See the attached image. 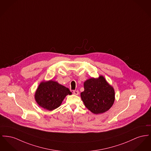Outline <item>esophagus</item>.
Masks as SVG:
<instances>
[{
  "instance_id": "esophagus-1",
  "label": "esophagus",
  "mask_w": 151,
  "mask_h": 151,
  "mask_svg": "<svg viewBox=\"0 0 151 151\" xmlns=\"http://www.w3.org/2000/svg\"><path fill=\"white\" fill-rule=\"evenodd\" d=\"M73 93L75 95H79V91H76V90H74V91H73Z\"/></svg>"
}]
</instances>
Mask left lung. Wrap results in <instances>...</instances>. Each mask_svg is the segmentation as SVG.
Masks as SVG:
<instances>
[{
  "label": "left lung",
  "instance_id": "left-lung-1",
  "mask_svg": "<svg viewBox=\"0 0 151 151\" xmlns=\"http://www.w3.org/2000/svg\"><path fill=\"white\" fill-rule=\"evenodd\" d=\"M84 88L81 98L85 106L92 113H104L112 106L115 101V91L103 76L86 80Z\"/></svg>",
  "mask_w": 151,
  "mask_h": 151
}]
</instances>
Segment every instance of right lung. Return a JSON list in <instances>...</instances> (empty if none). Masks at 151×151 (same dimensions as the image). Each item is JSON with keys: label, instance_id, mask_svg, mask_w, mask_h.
I'll list each match as a JSON object with an SVG mask.
<instances>
[{"label": "right lung", "instance_id": "right-lung-1", "mask_svg": "<svg viewBox=\"0 0 151 151\" xmlns=\"http://www.w3.org/2000/svg\"><path fill=\"white\" fill-rule=\"evenodd\" d=\"M71 93L69 88L50 80L40 84L35 98L40 106L51 111L60 106L65 96Z\"/></svg>", "mask_w": 151, "mask_h": 151}]
</instances>
